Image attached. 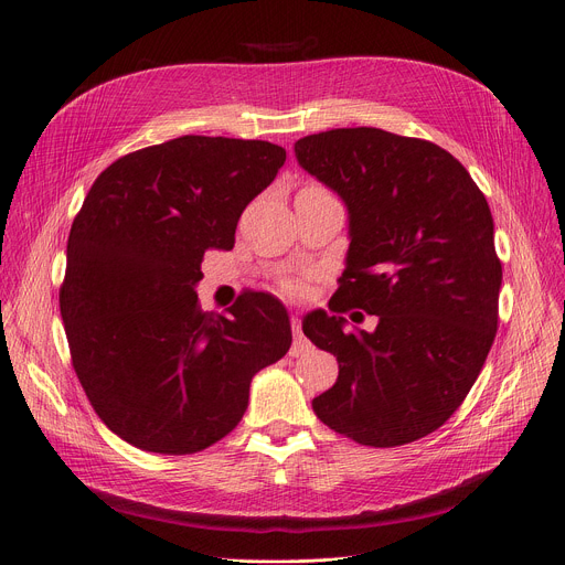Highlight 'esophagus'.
I'll use <instances>...</instances> for the list:
<instances>
[{
	"instance_id": "esophagus-1",
	"label": "esophagus",
	"mask_w": 565,
	"mask_h": 565,
	"mask_svg": "<svg viewBox=\"0 0 565 565\" xmlns=\"http://www.w3.org/2000/svg\"><path fill=\"white\" fill-rule=\"evenodd\" d=\"M292 349H290V355H300L309 349V341L305 339L302 334V326H300V318H292Z\"/></svg>"
}]
</instances>
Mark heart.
<instances>
[{
    "mask_svg": "<svg viewBox=\"0 0 565 565\" xmlns=\"http://www.w3.org/2000/svg\"><path fill=\"white\" fill-rule=\"evenodd\" d=\"M286 288H292V284H286Z\"/></svg>",
    "mask_w": 565,
    "mask_h": 565,
    "instance_id": "b5f03b06",
    "label": "heart"
}]
</instances>
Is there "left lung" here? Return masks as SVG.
<instances>
[{
	"label": "left lung",
	"mask_w": 565,
	"mask_h": 565,
	"mask_svg": "<svg viewBox=\"0 0 565 565\" xmlns=\"http://www.w3.org/2000/svg\"><path fill=\"white\" fill-rule=\"evenodd\" d=\"M296 159L349 212L341 286L302 330L339 362L311 402L360 446L395 448L444 425L473 387L499 323L494 218L466 168L438 145L374 127L296 142ZM380 316L374 333L338 313Z\"/></svg>",
	"instance_id": "left-lung-1"
}]
</instances>
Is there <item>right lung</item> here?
<instances>
[{
    "label": "right lung",
    "mask_w": 565,
    "mask_h": 565,
    "mask_svg": "<svg viewBox=\"0 0 565 565\" xmlns=\"http://www.w3.org/2000/svg\"><path fill=\"white\" fill-rule=\"evenodd\" d=\"M286 150L180 136L110 163L71 226L60 292L73 366L99 418L134 448L193 455L237 427L252 379L290 349L286 307L244 292L199 307L205 252H228L239 214Z\"/></svg>",
    "instance_id": "obj_1"
}]
</instances>
